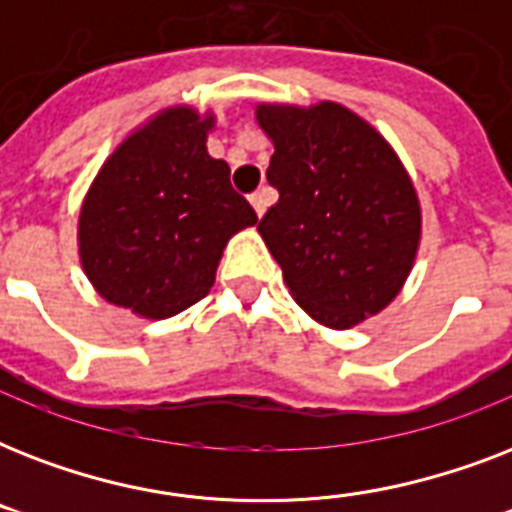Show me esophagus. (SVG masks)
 Masks as SVG:
<instances>
[{
    "mask_svg": "<svg viewBox=\"0 0 512 512\" xmlns=\"http://www.w3.org/2000/svg\"><path fill=\"white\" fill-rule=\"evenodd\" d=\"M249 201H252V207H255L257 217H263L265 207H268V188H260V191L252 193V196H249Z\"/></svg>",
    "mask_w": 512,
    "mask_h": 512,
    "instance_id": "obj_1",
    "label": "esophagus"
}]
</instances>
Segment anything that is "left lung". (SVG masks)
<instances>
[{"mask_svg":"<svg viewBox=\"0 0 512 512\" xmlns=\"http://www.w3.org/2000/svg\"><path fill=\"white\" fill-rule=\"evenodd\" d=\"M279 191L257 223L289 292L324 327H356L401 292L420 244V201L380 132L337 103L257 106Z\"/></svg>","mask_w":512,"mask_h":512,"instance_id":"1","label":"left lung"}]
</instances>
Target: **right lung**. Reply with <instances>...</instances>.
I'll list each match as a JSON object with an SVG mask.
<instances>
[{
  "instance_id": "add662e5",
  "label": "right lung",
  "mask_w": 512,
  "mask_h": 512,
  "mask_svg": "<svg viewBox=\"0 0 512 512\" xmlns=\"http://www.w3.org/2000/svg\"><path fill=\"white\" fill-rule=\"evenodd\" d=\"M215 116L167 108L100 167L79 215V257L100 297L170 319L207 297L225 244L257 223L231 170L207 154Z\"/></svg>"
}]
</instances>
